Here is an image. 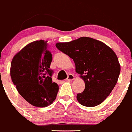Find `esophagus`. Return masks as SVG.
<instances>
[{
	"label": "esophagus",
	"instance_id": "obj_1",
	"mask_svg": "<svg viewBox=\"0 0 132 132\" xmlns=\"http://www.w3.org/2000/svg\"><path fill=\"white\" fill-rule=\"evenodd\" d=\"M74 79H75V76H73V74H70L68 75V77L66 78V80H68V81H73Z\"/></svg>",
	"mask_w": 132,
	"mask_h": 132
}]
</instances>
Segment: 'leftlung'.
Wrapping results in <instances>:
<instances>
[{"label":"left lung","mask_w":132,"mask_h":132,"mask_svg":"<svg viewBox=\"0 0 132 132\" xmlns=\"http://www.w3.org/2000/svg\"><path fill=\"white\" fill-rule=\"evenodd\" d=\"M56 47L73 59L76 72L84 81L85 90L77 94L79 103L86 107L102 103L116 85L120 74V65L113 49L89 37L56 43Z\"/></svg>","instance_id":"8db88e82"}]
</instances>
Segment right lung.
Wrapping results in <instances>:
<instances>
[{
  "label": "right lung",
  "mask_w": 132,
  "mask_h": 132,
  "mask_svg": "<svg viewBox=\"0 0 132 132\" xmlns=\"http://www.w3.org/2000/svg\"><path fill=\"white\" fill-rule=\"evenodd\" d=\"M51 61L47 41L42 40L27 44L12 59V82L20 95L34 106L47 107L56 99L59 87L51 78Z\"/></svg>",
  "instance_id": "add662e5"
}]
</instances>
